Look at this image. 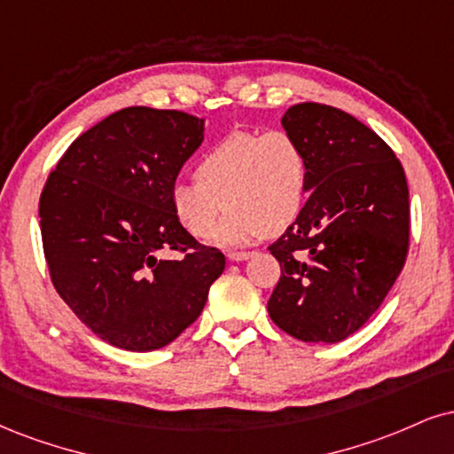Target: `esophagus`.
I'll list each match as a JSON object with an SVG mask.
<instances>
[{
    "label": "esophagus",
    "mask_w": 454,
    "mask_h": 454,
    "mask_svg": "<svg viewBox=\"0 0 454 454\" xmlns=\"http://www.w3.org/2000/svg\"><path fill=\"white\" fill-rule=\"evenodd\" d=\"M251 251H231V254H228V260H232V262H243V260H247V258H251Z\"/></svg>",
    "instance_id": "34e87169"
}]
</instances>
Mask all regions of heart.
Instances as JSON below:
<instances>
[{"instance_id":"b5f03b06","label":"heart","mask_w":454,"mask_h":454,"mask_svg":"<svg viewBox=\"0 0 454 454\" xmlns=\"http://www.w3.org/2000/svg\"><path fill=\"white\" fill-rule=\"evenodd\" d=\"M309 182V156L298 137L287 130H239L200 154L194 179L171 184L168 203L175 220L196 239H209L222 207H228L215 243L239 247L296 223Z\"/></svg>"}]
</instances>
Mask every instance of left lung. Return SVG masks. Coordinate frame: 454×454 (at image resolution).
I'll return each instance as SVG.
<instances>
[{"mask_svg": "<svg viewBox=\"0 0 454 454\" xmlns=\"http://www.w3.org/2000/svg\"><path fill=\"white\" fill-rule=\"evenodd\" d=\"M281 124L307 150L310 194L269 247L281 264L269 315L298 340L332 345L374 315L403 269L406 175L391 147L342 109L298 103Z\"/></svg>", "mask_w": 454, "mask_h": 454, "instance_id": "obj_1", "label": "left lung"}]
</instances>
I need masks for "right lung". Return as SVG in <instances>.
<instances>
[{"mask_svg":"<svg viewBox=\"0 0 454 454\" xmlns=\"http://www.w3.org/2000/svg\"><path fill=\"white\" fill-rule=\"evenodd\" d=\"M205 139V120L124 107L67 147L40 196L43 255L54 289L101 340L145 353L192 325L223 272L175 220L168 190ZM160 250L184 259L165 261Z\"/></svg>","mask_w":454,"mask_h":454,"instance_id":"add662e5","label":"right lung"}]
</instances>
